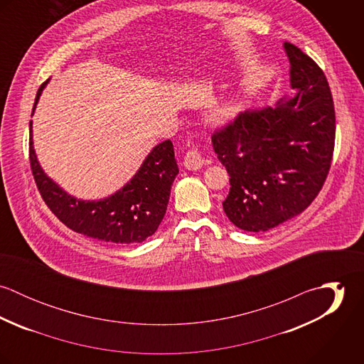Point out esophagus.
<instances>
[{"instance_id": "1", "label": "esophagus", "mask_w": 364, "mask_h": 364, "mask_svg": "<svg viewBox=\"0 0 364 364\" xmlns=\"http://www.w3.org/2000/svg\"><path fill=\"white\" fill-rule=\"evenodd\" d=\"M183 165L189 171H198L205 165V159H203V156H200V153L198 150H191L185 156Z\"/></svg>"}]
</instances>
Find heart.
I'll return each mask as SVG.
<instances>
[{"mask_svg": "<svg viewBox=\"0 0 364 364\" xmlns=\"http://www.w3.org/2000/svg\"><path fill=\"white\" fill-rule=\"evenodd\" d=\"M241 105L237 97H227L221 101H218L208 112V123L211 127L223 129L235 122V119L240 114Z\"/></svg>", "mask_w": 364, "mask_h": 364, "instance_id": "b5f03b06", "label": "heart"}]
</instances>
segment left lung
I'll use <instances>...</instances> for the list:
<instances>
[{
  "label": "left lung",
  "instance_id": "obj_1",
  "mask_svg": "<svg viewBox=\"0 0 364 364\" xmlns=\"http://www.w3.org/2000/svg\"><path fill=\"white\" fill-rule=\"evenodd\" d=\"M294 92L274 106L245 110L213 134V150L230 175L223 202L228 220L251 232L299 215L321 191L335 144V109L322 70L284 42Z\"/></svg>",
  "mask_w": 364,
  "mask_h": 364
}]
</instances>
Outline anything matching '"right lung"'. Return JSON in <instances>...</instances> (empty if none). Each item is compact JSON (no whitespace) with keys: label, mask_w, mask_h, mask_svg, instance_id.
<instances>
[{"label":"right lung","mask_w":364,"mask_h":364,"mask_svg":"<svg viewBox=\"0 0 364 364\" xmlns=\"http://www.w3.org/2000/svg\"><path fill=\"white\" fill-rule=\"evenodd\" d=\"M48 80L38 91L32 116ZM33 122H29L31 166L45 203L54 215L75 232L114 244L143 242L161 224L171 186L179 173L171 140H165L149 153L137 172L114 193L84 200L65 192L42 168L33 146Z\"/></svg>","instance_id":"add662e5"}]
</instances>
